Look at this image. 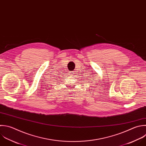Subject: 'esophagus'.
Segmentation results:
<instances>
[{
    "instance_id": "esophagus-1",
    "label": "esophagus",
    "mask_w": 146,
    "mask_h": 146,
    "mask_svg": "<svg viewBox=\"0 0 146 146\" xmlns=\"http://www.w3.org/2000/svg\"><path fill=\"white\" fill-rule=\"evenodd\" d=\"M75 71H73V72H71L70 73V75H75Z\"/></svg>"
}]
</instances>
